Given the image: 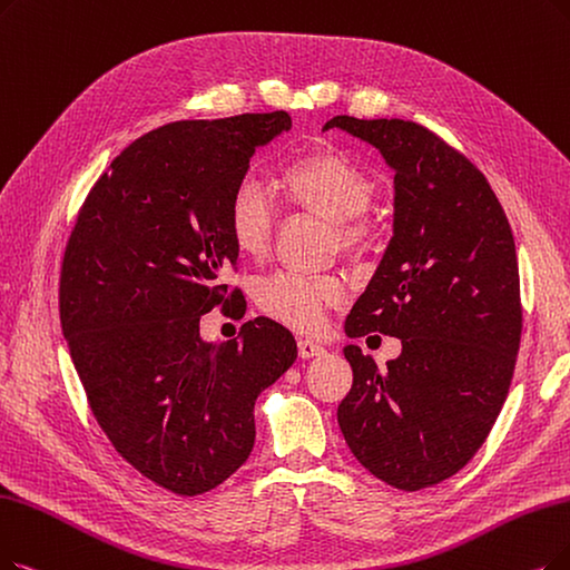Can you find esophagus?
<instances>
[{
  "mask_svg": "<svg viewBox=\"0 0 570 570\" xmlns=\"http://www.w3.org/2000/svg\"><path fill=\"white\" fill-rule=\"evenodd\" d=\"M299 355L304 357V360H308V357H317V355H323L325 353V346H321V344H315V341H311V338H299Z\"/></svg>",
  "mask_w": 570,
  "mask_h": 570,
  "instance_id": "obj_1",
  "label": "esophagus"
}]
</instances>
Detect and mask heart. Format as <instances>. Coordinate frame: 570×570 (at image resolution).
Masks as SVG:
<instances>
[{"instance_id":"1","label":"heart","mask_w":570,"mask_h":570,"mask_svg":"<svg viewBox=\"0 0 570 570\" xmlns=\"http://www.w3.org/2000/svg\"><path fill=\"white\" fill-rule=\"evenodd\" d=\"M278 187L287 203L334 224L341 245L353 247L367 238L364 213L370 210L376 185L372 175L338 149H315L283 166ZM226 226L236 249L245 257L266 253L273 234V206L253 177L238 179L226 206ZM334 278L283 271L257 289L259 306L294 330L321 327L325 311L341 299Z\"/></svg>"}]
</instances>
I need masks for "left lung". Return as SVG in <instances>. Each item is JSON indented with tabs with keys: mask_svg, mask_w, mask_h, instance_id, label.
<instances>
[{
	"mask_svg": "<svg viewBox=\"0 0 570 570\" xmlns=\"http://www.w3.org/2000/svg\"><path fill=\"white\" fill-rule=\"evenodd\" d=\"M330 128L370 142L395 170L393 238L346 334L402 341L383 370L344 348L353 389L336 419L374 476L419 491L474 456L508 397L521 338L514 236L482 170L432 130L346 114Z\"/></svg>",
	"mask_w": 570,
	"mask_h": 570,
	"instance_id": "left-lung-1",
	"label": "left lung"
}]
</instances>
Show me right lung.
<instances>
[{
	"mask_svg": "<svg viewBox=\"0 0 570 570\" xmlns=\"http://www.w3.org/2000/svg\"><path fill=\"white\" fill-rule=\"evenodd\" d=\"M289 128L268 111L149 130L96 181L65 247L60 323L88 404L114 449L177 495L247 461L255 402L297 360L292 332L264 315L238 338H200L226 294L219 271L238 262L229 196Z\"/></svg>",
	"mask_w": 570,
	"mask_h": 570,
	"instance_id": "obj_1",
	"label": "right lung"
}]
</instances>
